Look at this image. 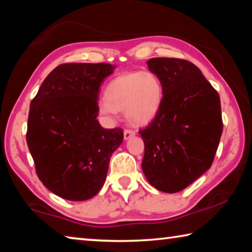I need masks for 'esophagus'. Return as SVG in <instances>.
I'll return each mask as SVG.
<instances>
[{
	"mask_svg": "<svg viewBox=\"0 0 252 252\" xmlns=\"http://www.w3.org/2000/svg\"><path fill=\"white\" fill-rule=\"evenodd\" d=\"M133 135H135V131H133V130L126 129V130H125V132H123V136H125V140L130 139L131 136H133Z\"/></svg>",
	"mask_w": 252,
	"mask_h": 252,
	"instance_id": "1",
	"label": "esophagus"
}]
</instances>
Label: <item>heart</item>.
Instances as JSON below:
<instances>
[{"label": "heart", "instance_id": "1", "mask_svg": "<svg viewBox=\"0 0 252 252\" xmlns=\"http://www.w3.org/2000/svg\"><path fill=\"white\" fill-rule=\"evenodd\" d=\"M164 89L159 76L149 71L126 72L111 80L99 102L101 114L109 119L125 111L131 125L141 126L157 117L163 102Z\"/></svg>", "mask_w": 252, "mask_h": 252}]
</instances>
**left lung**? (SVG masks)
Returning a JSON list of instances; mask_svg holds the SVG:
<instances>
[{
    "instance_id": "left-lung-1",
    "label": "left lung",
    "mask_w": 252,
    "mask_h": 252,
    "mask_svg": "<svg viewBox=\"0 0 252 252\" xmlns=\"http://www.w3.org/2000/svg\"><path fill=\"white\" fill-rule=\"evenodd\" d=\"M149 70L162 81L161 109L146 129L142 170L149 183L179 192L211 167L222 134L218 92L187 60L153 58Z\"/></svg>"
}]
</instances>
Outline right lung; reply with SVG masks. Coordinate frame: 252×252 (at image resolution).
Listing matches in <instances>:
<instances>
[{
    "mask_svg": "<svg viewBox=\"0 0 252 252\" xmlns=\"http://www.w3.org/2000/svg\"><path fill=\"white\" fill-rule=\"evenodd\" d=\"M109 63H65L46 76L30 104L27 142L35 171L54 194L84 201L103 187L123 130L103 129L97 96Z\"/></svg>",
    "mask_w": 252,
    "mask_h": 252,
    "instance_id": "add662e5",
    "label": "right lung"
}]
</instances>
